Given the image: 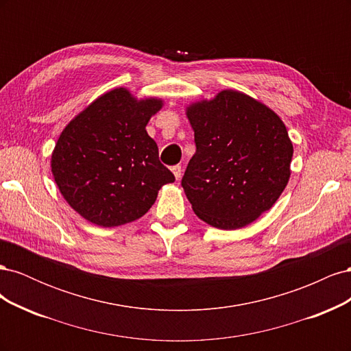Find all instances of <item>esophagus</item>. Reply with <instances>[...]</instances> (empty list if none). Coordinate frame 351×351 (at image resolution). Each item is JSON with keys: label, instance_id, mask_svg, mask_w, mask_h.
Segmentation results:
<instances>
[{"label": "esophagus", "instance_id": "34e87169", "mask_svg": "<svg viewBox=\"0 0 351 351\" xmlns=\"http://www.w3.org/2000/svg\"><path fill=\"white\" fill-rule=\"evenodd\" d=\"M171 171H173V174L177 180H180V177H182V167H180V165L171 167Z\"/></svg>", "mask_w": 351, "mask_h": 351}]
</instances>
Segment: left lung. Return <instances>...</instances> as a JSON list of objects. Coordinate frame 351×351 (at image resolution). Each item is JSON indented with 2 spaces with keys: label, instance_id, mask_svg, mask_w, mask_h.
Here are the masks:
<instances>
[{
  "label": "left lung",
  "instance_id": "1",
  "mask_svg": "<svg viewBox=\"0 0 351 351\" xmlns=\"http://www.w3.org/2000/svg\"><path fill=\"white\" fill-rule=\"evenodd\" d=\"M196 152L182 186L209 226L237 230L272 208L290 178L293 143L280 117L237 90L186 110Z\"/></svg>",
  "mask_w": 351,
  "mask_h": 351
}]
</instances>
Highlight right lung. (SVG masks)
Here are the masks:
<instances>
[{
	"label": "right lung",
	"instance_id": "add662e5",
	"mask_svg": "<svg viewBox=\"0 0 351 351\" xmlns=\"http://www.w3.org/2000/svg\"><path fill=\"white\" fill-rule=\"evenodd\" d=\"M162 99L137 101L117 88L101 95L66 125L51 171L67 204L92 224L117 227L143 217L158 190L174 182L146 132Z\"/></svg>",
	"mask_w": 351,
	"mask_h": 351
}]
</instances>
